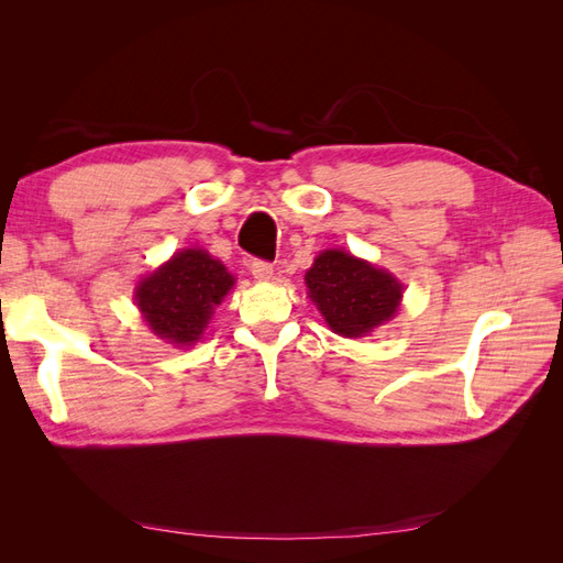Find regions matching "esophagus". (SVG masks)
<instances>
[{
    "mask_svg": "<svg viewBox=\"0 0 563 563\" xmlns=\"http://www.w3.org/2000/svg\"><path fill=\"white\" fill-rule=\"evenodd\" d=\"M249 269H251V275L258 279V282H267L272 277V272H275L267 261H251Z\"/></svg>",
    "mask_w": 563,
    "mask_h": 563,
    "instance_id": "esophagus-1",
    "label": "esophagus"
}]
</instances>
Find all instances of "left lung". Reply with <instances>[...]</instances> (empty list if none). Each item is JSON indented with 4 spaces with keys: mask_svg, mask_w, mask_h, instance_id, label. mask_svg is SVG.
Instances as JSON below:
<instances>
[{
    "mask_svg": "<svg viewBox=\"0 0 563 563\" xmlns=\"http://www.w3.org/2000/svg\"><path fill=\"white\" fill-rule=\"evenodd\" d=\"M305 284L329 329L345 338H362L383 327L397 314L404 294V286L387 269L343 249L321 251Z\"/></svg>",
    "mask_w": 563,
    "mask_h": 563,
    "instance_id": "8db88e82",
    "label": "left lung"
}]
</instances>
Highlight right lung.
Returning a JSON list of instances; mask_svg holds the SVG:
<instances>
[{
	"label": "right lung",
	"mask_w": 563,
	"mask_h": 563,
	"mask_svg": "<svg viewBox=\"0 0 563 563\" xmlns=\"http://www.w3.org/2000/svg\"><path fill=\"white\" fill-rule=\"evenodd\" d=\"M234 277L203 249H183L135 286V305L152 333L176 347L203 335Z\"/></svg>",
	"instance_id": "right-lung-1"
}]
</instances>
